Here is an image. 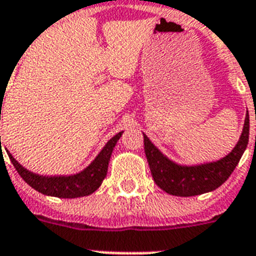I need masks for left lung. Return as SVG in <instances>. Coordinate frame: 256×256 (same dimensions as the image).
Masks as SVG:
<instances>
[{"instance_id":"left-lung-1","label":"left lung","mask_w":256,"mask_h":256,"mask_svg":"<svg viewBox=\"0 0 256 256\" xmlns=\"http://www.w3.org/2000/svg\"><path fill=\"white\" fill-rule=\"evenodd\" d=\"M248 134L250 118L247 112L242 136L234 150L218 162L192 168L172 164L160 154V150L144 134V152L154 182L168 194L176 196H194L218 188L226 182L239 164L248 144Z\"/></svg>"}]
</instances>
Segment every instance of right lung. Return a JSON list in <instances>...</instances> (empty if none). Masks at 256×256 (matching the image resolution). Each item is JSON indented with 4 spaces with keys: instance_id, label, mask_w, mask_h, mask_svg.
Wrapping results in <instances>:
<instances>
[{
    "instance_id": "right-lung-1",
    "label": "right lung",
    "mask_w": 256,
    "mask_h": 256,
    "mask_svg": "<svg viewBox=\"0 0 256 256\" xmlns=\"http://www.w3.org/2000/svg\"><path fill=\"white\" fill-rule=\"evenodd\" d=\"M122 132H118L112 140H108L106 146L102 148V152L98 154L92 164L81 171L80 174L72 175V176H41L30 172L24 168L13 156H9L14 168L21 175V178L25 180L34 190L45 195L58 196V198H80L86 195L92 194L94 191L100 186V183L108 174V160L112 156V148L116 146V140H120Z\"/></svg>"
}]
</instances>
